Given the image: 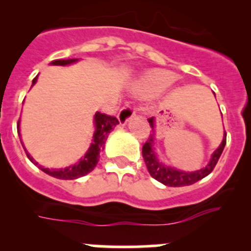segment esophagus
<instances>
[{"instance_id": "34e87169", "label": "esophagus", "mask_w": 251, "mask_h": 251, "mask_svg": "<svg viewBox=\"0 0 251 251\" xmlns=\"http://www.w3.org/2000/svg\"><path fill=\"white\" fill-rule=\"evenodd\" d=\"M136 113V108L132 104H125L119 111V121L121 125H125Z\"/></svg>"}]
</instances>
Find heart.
Returning <instances> with one entry per match:
<instances>
[{"label":"heart","mask_w":251,"mask_h":251,"mask_svg":"<svg viewBox=\"0 0 251 251\" xmlns=\"http://www.w3.org/2000/svg\"><path fill=\"white\" fill-rule=\"evenodd\" d=\"M176 80L177 76L174 73L166 70H151L135 81L133 90L143 97H155L168 90Z\"/></svg>","instance_id":"obj_1"}]
</instances>
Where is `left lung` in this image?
Returning a JSON list of instances; mask_svg holds the SVG:
<instances>
[{"instance_id":"1","label":"left lung","mask_w":251,"mask_h":251,"mask_svg":"<svg viewBox=\"0 0 251 251\" xmlns=\"http://www.w3.org/2000/svg\"><path fill=\"white\" fill-rule=\"evenodd\" d=\"M148 121L151 124V133L149 136L148 141L143 144L142 154H143L144 163H146L147 169H148V173L151 174V176L153 178H155L156 181L165 184V186L182 187L191 186V184L201 181V178H204L207 175L211 174V171L214 170L217 161H219L220 156H221L222 151H224L225 146H226V132H225L221 144L211 154V158H210L207 165L205 168L201 169V170L192 171V173L187 171L186 173V171L177 170V169L165 165V164L159 160L155 148H154V143H155L154 142L155 141V130H154V127H155V120H154V118H151L148 119Z\"/></svg>"}]
</instances>
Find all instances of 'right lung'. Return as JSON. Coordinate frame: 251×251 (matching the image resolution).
<instances>
[{
	"label": "right lung",
	"instance_id": "1",
	"mask_svg": "<svg viewBox=\"0 0 251 251\" xmlns=\"http://www.w3.org/2000/svg\"><path fill=\"white\" fill-rule=\"evenodd\" d=\"M77 60L78 58H73V59H57L50 62V65H62V67H65V65H70L73 64V63H76ZM37 76H39V75H37ZM37 76L32 80L31 87L36 83ZM93 121H95V133H93L92 143H91L90 148H88V151H86L85 155H83L76 164H74V165H70L64 169L44 168V166L39 165L37 161H35V159L27 153L25 147L23 146L24 147V151L25 153H26L27 158H29V160L31 161V163H34L35 165L39 166L40 170H42L45 174L50 175V176L55 177V178L75 179V178H78V177L85 176V175L91 173V171L96 168L98 160H100V153L104 149V144L108 138V135H109L111 131L114 130V127L119 124L118 119L116 118H114V116H110V115H105V114L100 113V111H97V113L95 114V119H93ZM19 123H18V135H19L20 137Z\"/></svg>",
	"mask_w": 251,
	"mask_h": 251
}]
</instances>
